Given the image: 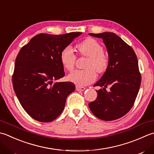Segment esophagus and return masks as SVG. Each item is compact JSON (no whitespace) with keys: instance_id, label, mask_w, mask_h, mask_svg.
I'll return each instance as SVG.
<instances>
[{"instance_id":"1","label":"esophagus","mask_w":154,"mask_h":154,"mask_svg":"<svg viewBox=\"0 0 154 154\" xmlns=\"http://www.w3.org/2000/svg\"><path fill=\"white\" fill-rule=\"evenodd\" d=\"M75 89H76L77 91H84V90H85V88L84 87L76 86V87H75Z\"/></svg>"}]
</instances>
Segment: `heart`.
Here are the masks:
<instances>
[{"instance_id": "b5f03b06", "label": "heart", "mask_w": 154, "mask_h": 154, "mask_svg": "<svg viewBox=\"0 0 154 154\" xmlns=\"http://www.w3.org/2000/svg\"><path fill=\"white\" fill-rule=\"evenodd\" d=\"M77 48L81 56L88 57L83 70H76L69 75L68 79L79 86L89 85L96 79V72L102 73L107 70L109 59L103 53V48L98 41L87 38L77 45ZM60 61L66 70L71 71L74 69L76 55L70 46H67L60 53Z\"/></svg>"}]
</instances>
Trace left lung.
I'll use <instances>...</instances> for the list:
<instances>
[{
	"label": "left lung",
	"mask_w": 154,
	"mask_h": 154,
	"mask_svg": "<svg viewBox=\"0 0 154 154\" xmlns=\"http://www.w3.org/2000/svg\"><path fill=\"white\" fill-rule=\"evenodd\" d=\"M89 35L103 39L109 55L107 70L94 85L103 89L97 90V99L89 103V109L99 119L116 120L129 112L139 91L141 77L137 56L131 47L115 33Z\"/></svg>",
	"instance_id": "obj_1"
}]
</instances>
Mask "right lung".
<instances>
[{
	"label": "right lung",
	"instance_id": "1",
	"mask_svg": "<svg viewBox=\"0 0 154 154\" xmlns=\"http://www.w3.org/2000/svg\"><path fill=\"white\" fill-rule=\"evenodd\" d=\"M80 32L55 35L41 33L20 50L12 77L14 91L26 112L37 121L51 122L64 109L73 92L72 82H56L65 76L60 53Z\"/></svg>",
	"mask_w": 154,
	"mask_h": 154
}]
</instances>
